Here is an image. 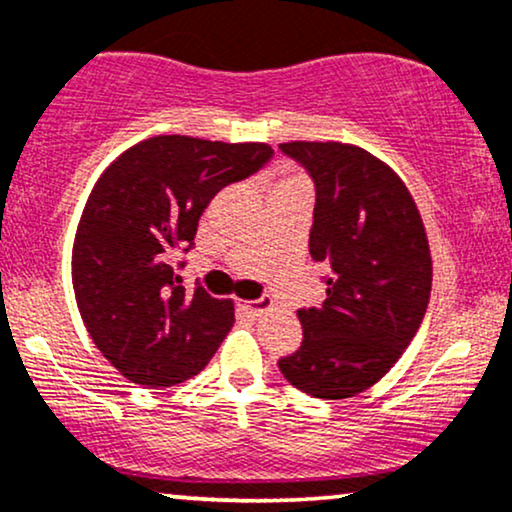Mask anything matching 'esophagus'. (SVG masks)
<instances>
[{
    "label": "esophagus",
    "mask_w": 512,
    "mask_h": 512,
    "mask_svg": "<svg viewBox=\"0 0 512 512\" xmlns=\"http://www.w3.org/2000/svg\"><path fill=\"white\" fill-rule=\"evenodd\" d=\"M272 307H274V303H272V300H267V298L255 300V303H245V300H240V303H238V310L245 312V315H248V317L267 315V312L272 310Z\"/></svg>",
    "instance_id": "1"
}]
</instances>
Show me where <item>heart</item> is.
I'll return each mask as SVG.
<instances>
[{
    "label": "heart",
    "instance_id": "obj_1",
    "mask_svg": "<svg viewBox=\"0 0 512 512\" xmlns=\"http://www.w3.org/2000/svg\"><path fill=\"white\" fill-rule=\"evenodd\" d=\"M303 183H307L303 176L291 174V171H286V174H281L279 183H276V188H286V186H303Z\"/></svg>",
    "mask_w": 512,
    "mask_h": 512
}]
</instances>
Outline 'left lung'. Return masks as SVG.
I'll use <instances>...</instances> for the list:
<instances>
[{
    "label": "left lung",
    "mask_w": 512,
    "mask_h": 512,
    "mask_svg": "<svg viewBox=\"0 0 512 512\" xmlns=\"http://www.w3.org/2000/svg\"><path fill=\"white\" fill-rule=\"evenodd\" d=\"M279 147L315 181L310 255L329 269L326 300L298 310L303 343L279 369L315 398H353L396 365L427 312L432 252L422 214L403 178L362 147Z\"/></svg>",
    "instance_id": "1"
}]
</instances>
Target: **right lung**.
Wrapping results in <instances>:
<instances>
[{"label": "right lung", "instance_id": "1", "mask_svg": "<svg viewBox=\"0 0 512 512\" xmlns=\"http://www.w3.org/2000/svg\"><path fill=\"white\" fill-rule=\"evenodd\" d=\"M267 143L155 135L128 147L97 178L73 238L78 312L121 377L176 386L212 360L233 322V300L178 286L171 257L188 250L214 195L255 174Z\"/></svg>", "mask_w": 512, "mask_h": 512}]
</instances>
